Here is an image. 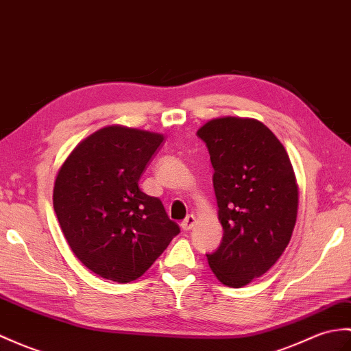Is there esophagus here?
I'll return each instance as SVG.
<instances>
[{
	"label": "esophagus",
	"instance_id": "34e87169",
	"mask_svg": "<svg viewBox=\"0 0 351 351\" xmlns=\"http://www.w3.org/2000/svg\"><path fill=\"white\" fill-rule=\"evenodd\" d=\"M194 223H195V218L193 217V215H189L186 217L184 221L181 223V229L184 230V232H190L193 227H194Z\"/></svg>",
	"mask_w": 351,
	"mask_h": 351
}]
</instances>
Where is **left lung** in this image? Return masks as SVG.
I'll return each mask as SVG.
<instances>
[{"instance_id": "left-lung-1", "label": "left lung", "mask_w": 351, "mask_h": 351, "mask_svg": "<svg viewBox=\"0 0 351 351\" xmlns=\"http://www.w3.org/2000/svg\"><path fill=\"white\" fill-rule=\"evenodd\" d=\"M197 136L214 167L224 230L208 263L219 281L239 289L266 274L289 245L299 200L295 172L281 142L256 119H213Z\"/></svg>"}]
</instances>
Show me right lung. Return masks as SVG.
I'll use <instances>...</instances> for the list:
<instances>
[{
    "mask_svg": "<svg viewBox=\"0 0 351 351\" xmlns=\"http://www.w3.org/2000/svg\"><path fill=\"white\" fill-rule=\"evenodd\" d=\"M162 136L106 127L80 142L55 179L53 209L71 251L89 271L115 282L142 276L179 226L138 179Z\"/></svg>",
    "mask_w": 351,
    "mask_h": 351,
    "instance_id": "1",
    "label": "right lung"
}]
</instances>
